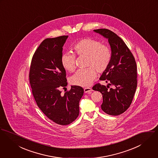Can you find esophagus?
<instances>
[{"instance_id":"1","label":"esophagus","mask_w":158,"mask_h":158,"mask_svg":"<svg viewBox=\"0 0 158 158\" xmlns=\"http://www.w3.org/2000/svg\"><path fill=\"white\" fill-rule=\"evenodd\" d=\"M93 91V89L91 88H84V92L85 93H91V92Z\"/></svg>"}]
</instances>
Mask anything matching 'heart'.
<instances>
[{"label": "heart", "instance_id": "heart-1", "mask_svg": "<svg viewBox=\"0 0 158 158\" xmlns=\"http://www.w3.org/2000/svg\"><path fill=\"white\" fill-rule=\"evenodd\" d=\"M74 52L79 56L87 57V67L84 70H79L71 77L73 85L88 87L96 77L97 73H102L108 69L112 57L110 48L93 39L84 38L77 41L73 47ZM62 67L69 72L76 69V57L73 54L65 53L61 57Z\"/></svg>", "mask_w": 158, "mask_h": 158}]
</instances>
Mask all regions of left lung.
Instances as JSON below:
<instances>
[{
    "label": "left lung",
    "instance_id": "8db88e82",
    "mask_svg": "<svg viewBox=\"0 0 158 158\" xmlns=\"http://www.w3.org/2000/svg\"><path fill=\"white\" fill-rule=\"evenodd\" d=\"M108 39L112 57L110 64L99 79L113 85L96 84L93 89L101 92L103 102L102 110L105 113L118 116L125 112L131 105L137 87V67L135 59L125 44L116 34L108 29L93 30Z\"/></svg>",
    "mask_w": 158,
    "mask_h": 158
}]
</instances>
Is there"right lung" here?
Wrapping results in <instances>:
<instances>
[{
    "mask_svg": "<svg viewBox=\"0 0 158 158\" xmlns=\"http://www.w3.org/2000/svg\"><path fill=\"white\" fill-rule=\"evenodd\" d=\"M69 35L45 39L34 54L30 70V82L36 104L54 123L69 125L78 117L79 101L84 89L71 86L64 94L60 88L67 87L66 71L61 64L63 46Z\"/></svg>",
    "mask_w": 158,
    "mask_h": 158,
    "instance_id": "1",
    "label": "right lung"
}]
</instances>
